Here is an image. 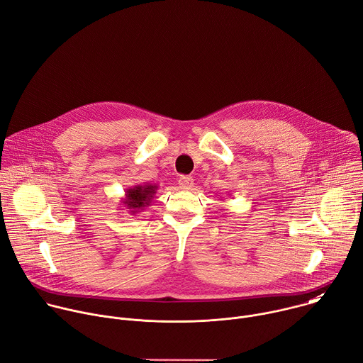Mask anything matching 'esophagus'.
Listing matches in <instances>:
<instances>
[{"mask_svg":"<svg viewBox=\"0 0 363 363\" xmlns=\"http://www.w3.org/2000/svg\"><path fill=\"white\" fill-rule=\"evenodd\" d=\"M178 185L181 189H191L194 186V179L191 177H181L178 179Z\"/></svg>","mask_w":363,"mask_h":363,"instance_id":"esophagus-1","label":"esophagus"}]
</instances>
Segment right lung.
<instances>
[{"label":"right lung","mask_w":363,"mask_h":363,"mask_svg":"<svg viewBox=\"0 0 363 363\" xmlns=\"http://www.w3.org/2000/svg\"><path fill=\"white\" fill-rule=\"evenodd\" d=\"M157 189H158V185H152V184L135 185L134 188H128L125 191V198L123 199L125 209H128L130 213L133 215L141 212L144 208L151 205L157 194Z\"/></svg>","instance_id":"right-lung-1"}]
</instances>
